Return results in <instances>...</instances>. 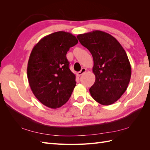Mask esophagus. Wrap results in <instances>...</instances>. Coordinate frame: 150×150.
Returning a JSON list of instances; mask_svg holds the SVG:
<instances>
[{"label": "esophagus", "mask_w": 150, "mask_h": 150, "mask_svg": "<svg viewBox=\"0 0 150 150\" xmlns=\"http://www.w3.org/2000/svg\"><path fill=\"white\" fill-rule=\"evenodd\" d=\"M86 71V68H84V67L82 68V69H81V70L78 72V76H81L83 74H84Z\"/></svg>", "instance_id": "1"}]
</instances>
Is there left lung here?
I'll return each instance as SVG.
<instances>
[{
	"mask_svg": "<svg viewBox=\"0 0 150 150\" xmlns=\"http://www.w3.org/2000/svg\"><path fill=\"white\" fill-rule=\"evenodd\" d=\"M77 38L93 57L96 79L89 89L91 95L103 105L113 104L126 91L131 79V65L125 49L113 36L101 30Z\"/></svg>",
	"mask_w": 150,
	"mask_h": 150,
	"instance_id": "8db88e82",
	"label": "left lung"
}]
</instances>
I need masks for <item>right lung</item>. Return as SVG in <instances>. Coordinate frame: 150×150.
I'll return each instance as SVG.
<instances>
[{
  "instance_id": "right-lung-1",
  "label": "right lung",
  "mask_w": 150,
  "mask_h": 150,
  "mask_svg": "<svg viewBox=\"0 0 150 150\" xmlns=\"http://www.w3.org/2000/svg\"><path fill=\"white\" fill-rule=\"evenodd\" d=\"M78 42L74 35L59 31L45 36L32 50L28 64L29 84L44 106L60 108L71 97L76 76L69 69L66 54Z\"/></svg>"
}]
</instances>
